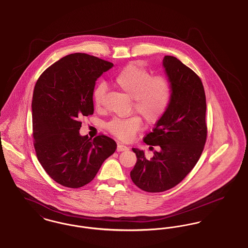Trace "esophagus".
Listing matches in <instances>:
<instances>
[{
    "mask_svg": "<svg viewBox=\"0 0 248 248\" xmlns=\"http://www.w3.org/2000/svg\"><path fill=\"white\" fill-rule=\"evenodd\" d=\"M128 149H129V147L126 146V145H124V144H122V143H118V146H117V151H118V152L126 151V150H128Z\"/></svg>",
    "mask_w": 248,
    "mask_h": 248,
    "instance_id": "esophagus-1",
    "label": "esophagus"
}]
</instances>
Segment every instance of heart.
<instances>
[{
	"instance_id": "b5f03b06",
	"label": "heart",
	"mask_w": 248,
	"mask_h": 248,
	"mask_svg": "<svg viewBox=\"0 0 248 248\" xmlns=\"http://www.w3.org/2000/svg\"><path fill=\"white\" fill-rule=\"evenodd\" d=\"M116 86L132 98L131 109L139 113L147 124H156L169 107L171 87L169 80L160 76L152 77L143 67L129 64L124 67L114 79ZM105 85L101 83L93 91L96 107L103 104ZM141 118H115L106 125V129L123 141H128L140 129Z\"/></svg>"
}]
</instances>
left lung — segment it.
Returning a JSON list of instances; mask_svg holds the SVG:
<instances>
[{
    "label": "left lung",
    "instance_id": "8db88e82",
    "mask_svg": "<svg viewBox=\"0 0 248 248\" xmlns=\"http://www.w3.org/2000/svg\"><path fill=\"white\" fill-rule=\"evenodd\" d=\"M171 87L169 107L143 142L158 146L147 159L143 150L132 148L137 161L130 178L146 192H162L175 186L194 168L207 136L206 99L201 78L172 56L162 62ZM153 148L152 146L149 149Z\"/></svg>",
    "mask_w": 248,
    "mask_h": 248
}]
</instances>
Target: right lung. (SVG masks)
I'll list each match as a JSON object with an SVG mask.
<instances>
[{
	"instance_id": "obj_1",
	"label": "right lung",
	"mask_w": 248,
	"mask_h": 248,
	"mask_svg": "<svg viewBox=\"0 0 248 248\" xmlns=\"http://www.w3.org/2000/svg\"><path fill=\"white\" fill-rule=\"evenodd\" d=\"M113 63L84 53L70 54L37 80L31 102L36 156L60 185L78 188L92 182L117 143L105 135L81 136L80 118L93 114L96 80Z\"/></svg>"
}]
</instances>
